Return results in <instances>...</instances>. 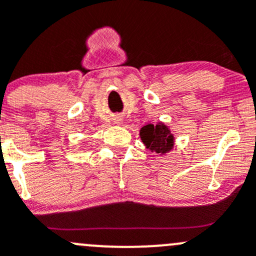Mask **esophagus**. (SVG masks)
Returning <instances> with one entry per match:
<instances>
[{
	"mask_svg": "<svg viewBox=\"0 0 256 256\" xmlns=\"http://www.w3.org/2000/svg\"><path fill=\"white\" fill-rule=\"evenodd\" d=\"M118 121H120V120H118Z\"/></svg>",
	"mask_w": 256,
	"mask_h": 256,
	"instance_id": "esophagus-1",
	"label": "esophagus"
}]
</instances>
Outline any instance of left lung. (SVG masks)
I'll list each match as a JSON object with an SVG mask.
<instances>
[{"label": "left lung", "instance_id": "1", "mask_svg": "<svg viewBox=\"0 0 256 256\" xmlns=\"http://www.w3.org/2000/svg\"><path fill=\"white\" fill-rule=\"evenodd\" d=\"M140 138L146 148L151 152L164 154L174 148V134L164 122H158L157 125L148 124L141 128Z\"/></svg>", "mask_w": 256, "mask_h": 256}]
</instances>
